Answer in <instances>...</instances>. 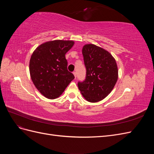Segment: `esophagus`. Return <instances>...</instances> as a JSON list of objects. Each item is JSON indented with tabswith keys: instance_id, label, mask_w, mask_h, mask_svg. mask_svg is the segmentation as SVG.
Wrapping results in <instances>:
<instances>
[{
	"instance_id": "esophagus-1",
	"label": "esophagus",
	"mask_w": 154,
	"mask_h": 154,
	"mask_svg": "<svg viewBox=\"0 0 154 154\" xmlns=\"http://www.w3.org/2000/svg\"><path fill=\"white\" fill-rule=\"evenodd\" d=\"M73 74H74V77H75V78H76V72H73Z\"/></svg>"
}]
</instances>
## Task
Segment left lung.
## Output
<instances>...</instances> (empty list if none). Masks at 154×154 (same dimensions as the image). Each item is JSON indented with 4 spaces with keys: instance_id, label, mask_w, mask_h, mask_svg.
Returning <instances> with one entry per match:
<instances>
[{
    "instance_id": "1",
    "label": "left lung",
    "mask_w": 154,
    "mask_h": 154,
    "mask_svg": "<svg viewBox=\"0 0 154 154\" xmlns=\"http://www.w3.org/2000/svg\"><path fill=\"white\" fill-rule=\"evenodd\" d=\"M82 54L86 78L78 82V88L87 101L96 103L103 100L114 88L118 78L117 63L109 51L94 44L85 45Z\"/></svg>"
}]
</instances>
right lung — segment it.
Instances as JSON below:
<instances>
[{"label": "right lung", "mask_w": 154, "mask_h": 154, "mask_svg": "<svg viewBox=\"0 0 154 154\" xmlns=\"http://www.w3.org/2000/svg\"><path fill=\"white\" fill-rule=\"evenodd\" d=\"M74 44L72 40L46 42L33 51L29 61L32 83L48 99L58 97L74 78L68 71L66 54Z\"/></svg>", "instance_id": "add662e5"}]
</instances>
